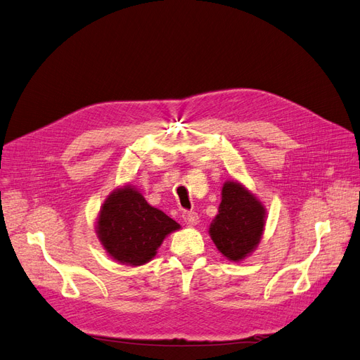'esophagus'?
Masks as SVG:
<instances>
[{
    "instance_id": "1",
    "label": "esophagus",
    "mask_w": 360,
    "mask_h": 360,
    "mask_svg": "<svg viewBox=\"0 0 360 360\" xmlns=\"http://www.w3.org/2000/svg\"><path fill=\"white\" fill-rule=\"evenodd\" d=\"M181 217H183V221L186 222L188 225H191V226H193V225H197L198 224V213H195V212H184L183 214H181Z\"/></svg>"
}]
</instances>
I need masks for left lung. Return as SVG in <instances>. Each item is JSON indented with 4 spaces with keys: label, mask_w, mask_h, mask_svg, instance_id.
<instances>
[{
    "label": "left lung",
    "mask_w": 360,
    "mask_h": 360,
    "mask_svg": "<svg viewBox=\"0 0 360 360\" xmlns=\"http://www.w3.org/2000/svg\"><path fill=\"white\" fill-rule=\"evenodd\" d=\"M267 221L266 205L237 180H226L221 192L217 214L209 234L217 250L230 261L240 263L258 248Z\"/></svg>",
    "instance_id": "1"
}]
</instances>
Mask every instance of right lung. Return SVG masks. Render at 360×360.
<instances>
[{"label": "right lung", "mask_w": 360, "mask_h": 360, "mask_svg": "<svg viewBox=\"0 0 360 360\" xmlns=\"http://www.w3.org/2000/svg\"><path fill=\"white\" fill-rule=\"evenodd\" d=\"M180 228L129 183L108 195L96 217V234L106 254L132 267L153 259L165 237Z\"/></svg>", "instance_id": "1"}]
</instances>
